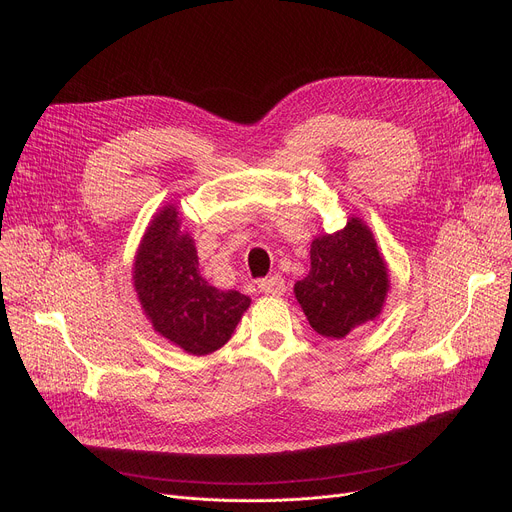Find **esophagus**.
Listing matches in <instances>:
<instances>
[{
    "instance_id": "34e87169",
    "label": "esophagus",
    "mask_w": 512,
    "mask_h": 512,
    "mask_svg": "<svg viewBox=\"0 0 512 512\" xmlns=\"http://www.w3.org/2000/svg\"><path fill=\"white\" fill-rule=\"evenodd\" d=\"M258 289L260 293L264 295H272V297H279L287 291V285H285V279L279 277V274H272V277H266L258 283Z\"/></svg>"
}]
</instances>
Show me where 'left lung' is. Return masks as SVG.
I'll return each instance as SVG.
<instances>
[{"mask_svg": "<svg viewBox=\"0 0 512 512\" xmlns=\"http://www.w3.org/2000/svg\"><path fill=\"white\" fill-rule=\"evenodd\" d=\"M309 254L311 268L295 283V297L313 330L340 340L379 316L389 291L387 264L359 217L313 240Z\"/></svg>", "mask_w": 512, "mask_h": 512, "instance_id": "obj_1", "label": "left lung"}]
</instances>
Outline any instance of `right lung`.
Instances as JSON below:
<instances>
[{"mask_svg":"<svg viewBox=\"0 0 512 512\" xmlns=\"http://www.w3.org/2000/svg\"><path fill=\"white\" fill-rule=\"evenodd\" d=\"M180 223L174 205L153 215L135 256L133 285L153 330L203 357L231 338L252 299L201 277L194 240Z\"/></svg>","mask_w":512,"mask_h":512,"instance_id":"1","label":"right lung"}]
</instances>
